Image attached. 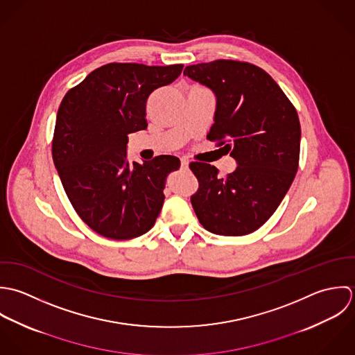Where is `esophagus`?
Wrapping results in <instances>:
<instances>
[{"label": "esophagus", "instance_id": "1", "mask_svg": "<svg viewBox=\"0 0 355 355\" xmlns=\"http://www.w3.org/2000/svg\"><path fill=\"white\" fill-rule=\"evenodd\" d=\"M189 167V162L187 159H181V168H188Z\"/></svg>", "mask_w": 355, "mask_h": 355}]
</instances>
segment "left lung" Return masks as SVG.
<instances>
[{
  "label": "left lung",
  "mask_w": 355,
  "mask_h": 355,
  "mask_svg": "<svg viewBox=\"0 0 355 355\" xmlns=\"http://www.w3.org/2000/svg\"><path fill=\"white\" fill-rule=\"evenodd\" d=\"M184 75L215 94L207 139L218 140L237 163L226 177L211 164H189L199 180L193 210L215 234L252 233L277 210L297 171L296 110L273 78L250 63L215 60L188 66Z\"/></svg>",
  "instance_id": "8db88e82"
}]
</instances>
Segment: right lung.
<instances>
[{
	"instance_id": "obj_1",
	"label": "right lung",
	"mask_w": 355,
	"mask_h": 355,
	"mask_svg": "<svg viewBox=\"0 0 355 355\" xmlns=\"http://www.w3.org/2000/svg\"><path fill=\"white\" fill-rule=\"evenodd\" d=\"M182 69L110 63L69 90L59 107L55 166L75 211L104 237H139L162 210L166 178L180 168V159L162 155L130 164L128 136L146 129L149 96L174 82Z\"/></svg>"
}]
</instances>
